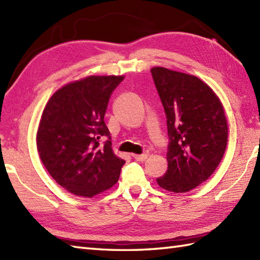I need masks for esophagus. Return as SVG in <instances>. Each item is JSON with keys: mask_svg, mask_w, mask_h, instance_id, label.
Segmentation results:
<instances>
[{"mask_svg": "<svg viewBox=\"0 0 260 260\" xmlns=\"http://www.w3.org/2000/svg\"><path fill=\"white\" fill-rule=\"evenodd\" d=\"M147 154H141V155H139V154H133V157L136 159V161H145V159L147 158Z\"/></svg>", "mask_w": 260, "mask_h": 260, "instance_id": "obj_1", "label": "esophagus"}]
</instances>
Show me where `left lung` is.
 <instances>
[{"label": "left lung", "instance_id": "1", "mask_svg": "<svg viewBox=\"0 0 260 260\" xmlns=\"http://www.w3.org/2000/svg\"><path fill=\"white\" fill-rule=\"evenodd\" d=\"M167 115L168 171L157 184L184 193L213 174L228 143L225 112L211 88L198 77L164 67L151 69Z\"/></svg>", "mask_w": 260, "mask_h": 260}]
</instances>
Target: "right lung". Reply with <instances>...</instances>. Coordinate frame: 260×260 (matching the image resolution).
I'll use <instances>...</instances> for the list:
<instances>
[{
    "mask_svg": "<svg viewBox=\"0 0 260 260\" xmlns=\"http://www.w3.org/2000/svg\"><path fill=\"white\" fill-rule=\"evenodd\" d=\"M124 76H88L53 93L43 109L37 148L59 185L75 196L92 198L117 183L123 158L114 153L104 121L110 95ZM107 136L102 147L99 140Z\"/></svg>",
    "mask_w": 260,
    "mask_h": 260,
    "instance_id": "1",
    "label": "right lung"
}]
</instances>
